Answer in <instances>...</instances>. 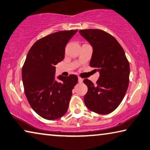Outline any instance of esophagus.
Here are the masks:
<instances>
[{
	"label": "esophagus",
	"instance_id": "obj_1",
	"mask_svg": "<svg viewBox=\"0 0 150 150\" xmlns=\"http://www.w3.org/2000/svg\"><path fill=\"white\" fill-rule=\"evenodd\" d=\"M83 79L82 78L78 77V81H79V83H83Z\"/></svg>",
	"mask_w": 150,
	"mask_h": 150
}]
</instances>
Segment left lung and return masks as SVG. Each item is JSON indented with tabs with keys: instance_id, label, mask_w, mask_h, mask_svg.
<instances>
[{
	"instance_id": "8db88e82",
	"label": "left lung",
	"mask_w": 150,
	"mask_h": 150,
	"mask_svg": "<svg viewBox=\"0 0 150 150\" xmlns=\"http://www.w3.org/2000/svg\"><path fill=\"white\" fill-rule=\"evenodd\" d=\"M93 47L90 66L99 72L96 84L85 79L88 91L85 104L91 111L110 113L120 105L129 85V64L122 47L110 34L99 29L80 30Z\"/></svg>"
}]
</instances>
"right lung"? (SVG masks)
I'll list each match as a JSON object with an SVG mask.
<instances>
[{
  "label": "right lung",
  "mask_w": 150,
  "mask_h": 150,
  "mask_svg": "<svg viewBox=\"0 0 150 150\" xmlns=\"http://www.w3.org/2000/svg\"><path fill=\"white\" fill-rule=\"evenodd\" d=\"M77 30H62L38 40L23 65L25 96L33 110L46 120H57L65 115L78 81L75 75L55 78L54 67L63 60L66 45Z\"/></svg>",
  "instance_id": "obj_1"
}]
</instances>
